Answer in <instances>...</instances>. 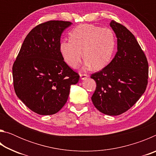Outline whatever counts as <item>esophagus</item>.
<instances>
[{
  "label": "esophagus",
  "mask_w": 156,
  "mask_h": 156,
  "mask_svg": "<svg viewBox=\"0 0 156 156\" xmlns=\"http://www.w3.org/2000/svg\"><path fill=\"white\" fill-rule=\"evenodd\" d=\"M80 78L82 79V80H84V79L87 78L89 77V76L87 74V73H80Z\"/></svg>",
  "instance_id": "obj_1"
}]
</instances>
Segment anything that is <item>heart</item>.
Listing matches in <instances>:
<instances>
[{
  "label": "heart",
  "instance_id": "1",
  "mask_svg": "<svg viewBox=\"0 0 156 156\" xmlns=\"http://www.w3.org/2000/svg\"><path fill=\"white\" fill-rule=\"evenodd\" d=\"M115 37L109 28L93 25H78L70 33V39L61 41L60 52L65 62L76 68L83 58L85 66L94 69L103 68L109 62L115 49Z\"/></svg>",
  "mask_w": 156,
  "mask_h": 156
}]
</instances>
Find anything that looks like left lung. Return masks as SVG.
<instances>
[{
    "mask_svg": "<svg viewBox=\"0 0 156 156\" xmlns=\"http://www.w3.org/2000/svg\"><path fill=\"white\" fill-rule=\"evenodd\" d=\"M110 26L117 37L118 51L109 65L91 74L96 83L91 100L101 113L118 115L133 106L144 93L149 65L133 34L115 20Z\"/></svg>",
    "mask_w": 156,
    "mask_h": 156,
    "instance_id": "1",
    "label": "left lung"
}]
</instances>
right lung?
Returning a JSON list of instances; mask_svg holds the SVG:
<instances>
[{
  "instance_id": "right-lung-1",
  "label": "right lung",
  "mask_w": 156,
  "mask_h": 156,
  "mask_svg": "<svg viewBox=\"0 0 156 156\" xmlns=\"http://www.w3.org/2000/svg\"><path fill=\"white\" fill-rule=\"evenodd\" d=\"M72 23L49 20L39 24L25 38L12 67L15 93L39 115H53L65 105L70 87L80 76L66 64L60 52V36Z\"/></svg>"
}]
</instances>
